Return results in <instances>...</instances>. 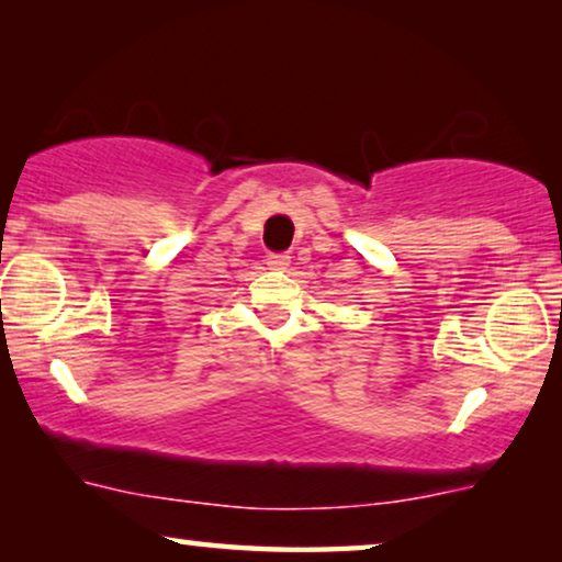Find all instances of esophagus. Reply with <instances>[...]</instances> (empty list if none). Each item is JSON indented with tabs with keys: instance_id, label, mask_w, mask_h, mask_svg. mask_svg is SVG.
<instances>
[{
	"instance_id": "obj_1",
	"label": "esophagus",
	"mask_w": 562,
	"mask_h": 562,
	"mask_svg": "<svg viewBox=\"0 0 562 562\" xmlns=\"http://www.w3.org/2000/svg\"><path fill=\"white\" fill-rule=\"evenodd\" d=\"M289 263H291L289 252H271V256L266 258V266L271 268V271H286Z\"/></svg>"
}]
</instances>
